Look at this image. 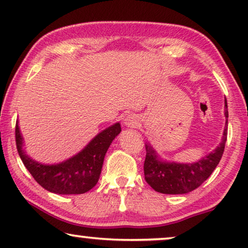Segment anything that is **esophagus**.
Listing matches in <instances>:
<instances>
[{"instance_id": "esophagus-1", "label": "esophagus", "mask_w": 248, "mask_h": 248, "mask_svg": "<svg viewBox=\"0 0 248 248\" xmlns=\"http://www.w3.org/2000/svg\"><path fill=\"white\" fill-rule=\"evenodd\" d=\"M139 124H140V118L134 114L127 115L124 120V125L126 127H138Z\"/></svg>"}]
</instances>
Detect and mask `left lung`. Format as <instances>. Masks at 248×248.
Instances as JSON below:
<instances>
[{"label":"left lung","mask_w":248,"mask_h":248,"mask_svg":"<svg viewBox=\"0 0 248 248\" xmlns=\"http://www.w3.org/2000/svg\"><path fill=\"white\" fill-rule=\"evenodd\" d=\"M226 126L222 141L212 152L193 164H179L161 160L150 144H145L144 178L155 191L162 194H185L198 188L212 174L225 151L228 126V106L225 100Z\"/></svg>","instance_id":"obj_1"}]
</instances>
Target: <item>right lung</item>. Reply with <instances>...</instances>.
I'll use <instances>...</instances> for the list:
<instances>
[{
    "label": "right lung",
    "instance_id": "right-lung-1",
    "mask_svg": "<svg viewBox=\"0 0 248 248\" xmlns=\"http://www.w3.org/2000/svg\"><path fill=\"white\" fill-rule=\"evenodd\" d=\"M121 131L120 123L111 125L97 134L79 154L56 165L40 164L26 155L18 122L16 143L23 165L40 186L55 194H82L96 186L105 155Z\"/></svg>",
    "mask_w": 248,
    "mask_h": 248
}]
</instances>
